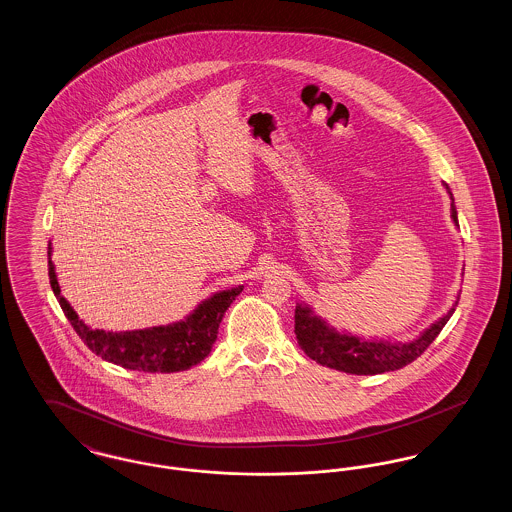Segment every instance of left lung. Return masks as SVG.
Masks as SVG:
<instances>
[{
    "instance_id": "1",
    "label": "left lung",
    "mask_w": 512,
    "mask_h": 512,
    "mask_svg": "<svg viewBox=\"0 0 512 512\" xmlns=\"http://www.w3.org/2000/svg\"><path fill=\"white\" fill-rule=\"evenodd\" d=\"M447 194L451 195V219L459 226L455 199L445 184ZM461 295H457L459 299ZM455 305L447 315L436 320L413 341L365 340L351 336L347 332H338L324 318L317 317L309 305L297 303L295 307V338L307 357L317 361L318 365L336 368L347 374H382L390 370H399L420 357L428 345L438 338L441 328L453 317Z\"/></svg>"
}]
</instances>
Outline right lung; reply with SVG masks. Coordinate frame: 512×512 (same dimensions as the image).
<instances>
[{
    "instance_id": "1",
    "label": "right lung",
    "mask_w": 512,
    "mask_h": 512,
    "mask_svg": "<svg viewBox=\"0 0 512 512\" xmlns=\"http://www.w3.org/2000/svg\"><path fill=\"white\" fill-rule=\"evenodd\" d=\"M48 274L51 290L65 317L69 318L74 332L88 345V349L103 361L128 370L165 374L188 370L211 353L219 334L220 320L230 303L244 290V286H238L213 293L195 307L194 313L167 326H151L132 332H105L84 324L71 303L61 295L55 265L51 263V242L48 245Z\"/></svg>"
}]
</instances>
